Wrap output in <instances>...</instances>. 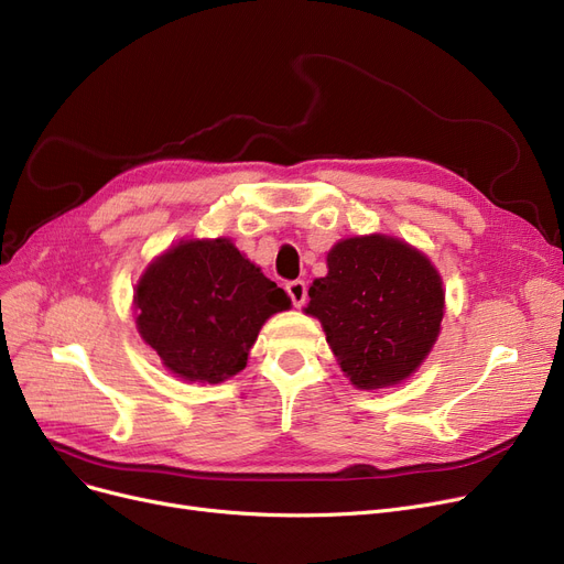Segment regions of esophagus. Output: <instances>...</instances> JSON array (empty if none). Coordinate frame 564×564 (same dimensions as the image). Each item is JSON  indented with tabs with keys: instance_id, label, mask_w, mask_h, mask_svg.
<instances>
[{
	"instance_id": "1",
	"label": "esophagus",
	"mask_w": 564,
	"mask_h": 564,
	"mask_svg": "<svg viewBox=\"0 0 564 564\" xmlns=\"http://www.w3.org/2000/svg\"><path fill=\"white\" fill-rule=\"evenodd\" d=\"M285 290H288V295H290L292 304H295V308H302V306L306 304V292H308V288H306L304 281H290V283L285 285Z\"/></svg>"
}]
</instances>
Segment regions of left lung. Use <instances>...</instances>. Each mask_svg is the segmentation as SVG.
<instances>
[{"mask_svg":"<svg viewBox=\"0 0 564 564\" xmlns=\"http://www.w3.org/2000/svg\"><path fill=\"white\" fill-rule=\"evenodd\" d=\"M308 297L304 313L321 321L343 376L366 391L417 371L445 315L443 276L429 256L380 232L336 241Z\"/></svg>","mask_w":564,"mask_h":564,"instance_id":"8db88e82","label":"left lung"}]
</instances>
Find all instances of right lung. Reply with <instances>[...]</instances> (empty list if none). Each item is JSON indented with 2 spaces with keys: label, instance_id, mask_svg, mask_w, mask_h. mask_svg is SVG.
<instances>
[{
  "label": "right lung",
  "instance_id": "1",
  "mask_svg": "<svg viewBox=\"0 0 564 564\" xmlns=\"http://www.w3.org/2000/svg\"><path fill=\"white\" fill-rule=\"evenodd\" d=\"M290 297L232 239H182L156 256L133 288L140 338L186 382L237 376L274 313Z\"/></svg>",
  "mask_w": 564,
  "mask_h": 564
}]
</instances>
